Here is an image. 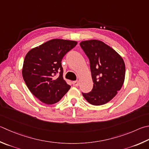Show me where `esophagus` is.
Returning a JSON list of instances; mask_svg holds the SVG:
<instances>
[{"label":"esophagus","instance_id":"34e87169","mask_svg":"<svg viewBox=\"0 0 149 149\" xmlns=\"http://www.w3.org/2000/svg\"><path fill=\"white\" fill-rule=\"evenodd\" d=\"M72 84L74 86H79V81H74L72 82Z\"/></svg>","mask_w":149,"mask_h":149}]
</instances>
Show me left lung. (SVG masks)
<instances>
[{
    "label": "left lung",
    "mask_w": 149,
    "mask_h": 149,
    "mask_svg": "<svg viewBox=\"0 0 149 149\" xmlns=\"http://www.w3.org/2000/svg\"><path fill=\"white\" fill-rule=\"evenodd\" d=\"M90 62L93 88L83 93L86 100L94 105L105 104L120 90L125 78V64L123 58L109 45L96 40L80 43Z\"/></svg>",
    "instance_id": "8db88e82"
}]
</instances>
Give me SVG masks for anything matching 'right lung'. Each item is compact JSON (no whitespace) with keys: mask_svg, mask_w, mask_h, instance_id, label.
I'll list each match as a JSON object with an SVG mask.
<instances>
[{"mask_svg":"<svg viewBox=\"0 0 149 149\" xmlns=\"http://www.w3.org/2000/svg\"><path fill=\"white\" fill-rule=\"evenodd\" d=\"M77 44L71 40L53 39L32 49L26 55L23 79L30 91L42 102L55 104L71 87L63 79L61 61Z\"/></svg>","mask_w":149,"mask_h":149,"instance_id":"obj_1","label":"right lung"}]
</instances>
